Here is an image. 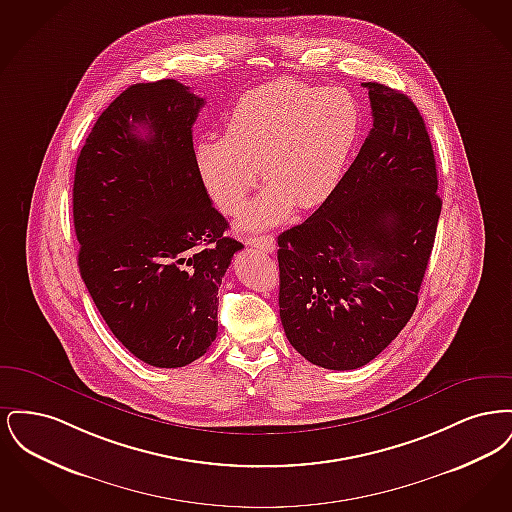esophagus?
I'll list each match as a JSON object with an SVG mask.
<instances>
[{"label":"esophagus","mask_w":512,"mask_h":512,"mask_svg":"<svg viewBox=\"0 0 512 512\" xmlns=\"http://www.w3.org/2000/svg\"><path fill=\"white\" fill-rule=\"evenodd\" d=\"M247 244L253 245V247H257V249H261L265 253H272L276 249V242H274L272 236H251L247 240Z\"/></svg>","instance_id":"34e87169"}]
</instances>
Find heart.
<instances>
[{
	"instance_id": "1",
	"label": "heart",
	"mask_w": 512,
	"mask_h": 512,
	"mask_svg": "<svg viewBox=\"0 0 512 512\" xmlns=\"http://www.w3.org/2000/svg\"><path fill=\"white\" fill-rule=\"evenodd\" d=\"M363 130L359 101L345 90L276 78L238 99L226 134L195 146L205 192L224 213L244 207L261 176L265 190L245 211V230H263L313 209L338 190Z\"/></svg>"
}]
</instances>
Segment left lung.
Returning <instances> with one entry per match:
<instances>
[{"label":"left lung","instance_id":"obj_1","mask_svg":"<svg viewBox=\"0 0 512 512\" xmlns=\"http://www.w3.org/2000/svg\"><path fill=\"white\" fill-rule=\"evenodd\" d=\"M372 128L341 184L278 236L280 318L309 363L353 370L413 317L436 240L434 149L409 96L363 82Z\"/></svg>","mask_w":512,"mask_h":512}]
</instances>
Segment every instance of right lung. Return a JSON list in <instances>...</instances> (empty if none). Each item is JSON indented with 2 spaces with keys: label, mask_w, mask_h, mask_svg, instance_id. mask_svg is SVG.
Segmentation results:
<instances>
[{
  "label": "right lung",
  "mask_w": 512,
  "mask_h": 512,
  "mask_svg": "<svg viewBox=\"0 0 512 512\" xmlns=\"http://www.w3.org/2000/svg\"><path fill=\"white\" fill-rule=\"evenodd\" d=\"M203 105L171 78L126 88L94 124L74 172L80 276L115 338L159 368L207 353L222 276L244 247L224 236L228 222L195 167Z\"/></svg>",
  "instance_id": "obj_1"
}]
</instances>
